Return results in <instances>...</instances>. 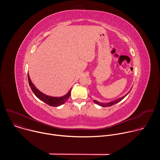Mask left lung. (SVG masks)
<instances>
[{
  "instance_id": "8db88e82",
  "label": "left lung",
  "mask_w": 160,
  "mask_h": 160,
  "mask_svg": "<svg viewBox=\"0 0 160 160\" xmlns=\"http://www.w3.org/2000/svg\"><path fill=\"white\" fill-rule=\"evenodd\" d=\"M127 95H125V96H124L123 97H122V98H119V99H117V100H115V101L110 102H109V103H106V104H104V103H101V102H98V101H96V100H94V102L95 103H96L97 104L101 106H102V107H108V106H112V105H114L115 104H117V103L121 101L123 98H125L127 96Z\"/></svg>"
}]
</instances>
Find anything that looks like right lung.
<instances>
[{"label":"right lung","instance_id":"add662e5","mask_svg":"<svg viewBox=\"0 0 160 160\" xmlns=\"http://www.w3.org/2000/svg\"><path fill=\"white\" fill-rule=\"evenodd\" d=\"M28 79L29 85L31 87L32 90L33 91V92L34 93V94L39 99H40L41 101H42L43 102L48 104V105H49L51 106L57 107V106H59L60 105H62V104H64L68 99V98H69L70 96L71 90H72L71 89L65 96H64L62 97H60V98H54V97H51V96H48L45 95L44 94L41 92L40 91H39L34 86V85L32 83V82L30 78V77H29L28 74Z\"/></svg>","mask_w":160,"mask_h":160}]
</instances>
